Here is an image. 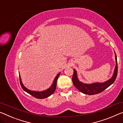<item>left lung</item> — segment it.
Returning <instances> with one entry per match:
<instances>
[{"instance_id":"obj_1","label":"left lung","mask_w":123,"mask_h":123,"mask_svg":"<svg viewBox=\"0 0 123 123\" xmlns=\"http://www.w3.org/2000/svg\"><path fill=\"white\" fill-rule=\"evenodd\" d=\"M116 66L115 68V70L114 72V74L113 77L107 80V81L103 83H93L91 84H84L79 81L78 79L77 78V72L74 69V72L73 77H72V82L73 84L76 87L78 90L83 92L85 94H87L89 95H92L99 93L103 91H104L105 89H106L107 87H108L111 85H112L114 82L117 78V76L118 74V65H117V58L116 55Z\"/></svg>"}]
</instances>
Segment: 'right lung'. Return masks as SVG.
Listing matches in <instances>:
<instances>
[{
  "instance_id": "1",
  "label": "right lung",
  "mask_w": 123,
  "mask_h": 123,
  "mask_svg": "<svg viewBox=\"0 0 123 123\" xmlns=\"http://www.w3.org/2000/svg\"><path fill=\"white\" fill-rule=\"evenodd\" d=\"M60 75V73H58V74L56 75V77L55 78L53 84L51 85V86L49 88L46 90H45L43 91H42V92H37V91H31L30 90L27 89L26 87L24 86V85L22 84V81H21V79L20 78V75L19 74V82H20L21 86L22 87V88L24 91H26L27 93H28L29 94L32 95L34 97H36L37 98L39 99H43V98H45L46 97L50 96V95H51L52 93L54 92V91H55L56 87V84H57V80L58 77H59Z\"/></svg>"
}]
</instances>
